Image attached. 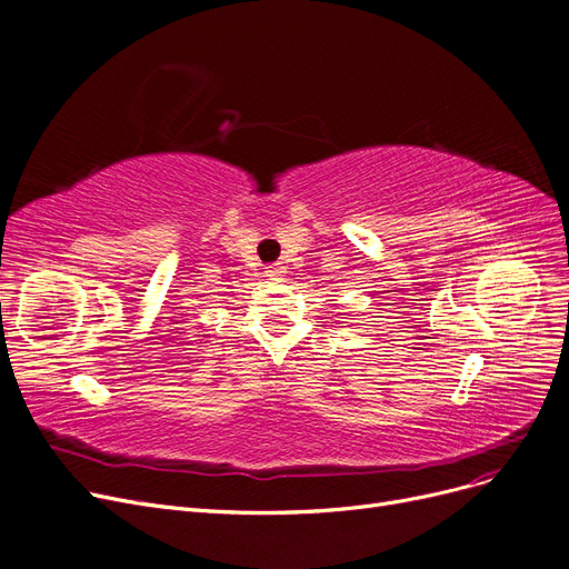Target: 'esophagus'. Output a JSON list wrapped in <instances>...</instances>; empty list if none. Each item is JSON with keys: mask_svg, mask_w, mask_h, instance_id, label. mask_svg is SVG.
<instances>
[{"mask_svg": "<svg viewBox=\"0 0 569 569\" xmlns=\"http://www.w3.org/2000/svg\"><path fill=\"white\" fill-rule=\"evenodd\" d=\"M284 266H280V263H276V266H268L266 270H263V276L268 278V280H282L284 278Z\"/></svg>", "mask_w": 569, "mask_h": 569, "instance_id": "obj_1", "label": "esophagus"}]
</instances>
